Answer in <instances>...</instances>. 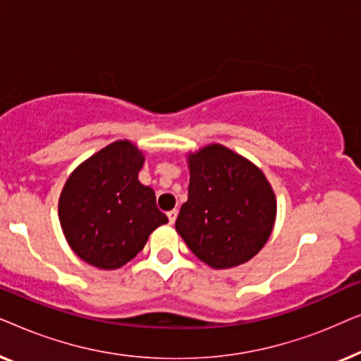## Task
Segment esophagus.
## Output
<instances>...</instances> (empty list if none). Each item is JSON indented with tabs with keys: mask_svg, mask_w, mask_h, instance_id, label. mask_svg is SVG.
<instances>
[{
	"mask_svg": "<svg viewBox=\"0 0 361 361\" xmlns=\"http://www.w3.org/2000/svg\"><path fill=\"white\" fill-rule=\"evenodd\" d=\"M167 219H169V224L172 225L176 221V219H177V210H171V212H167Z\"/></svg>",
	"mask_w": 361,
	"mask_h": 361,
	"instance_id": "34e87169",
	"label": "esophagus"
}]
</instances>
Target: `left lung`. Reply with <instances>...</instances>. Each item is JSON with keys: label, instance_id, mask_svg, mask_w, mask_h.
Wrapping results in <instances>:
<instances>
[{"label": "left lung", "instance_id": "obj_1", "mask_svg": "<svg viewBox=\"0 0 361 361\" xmlns=\"http://www.w3.org/2000/svg\"><path fill=\"white\" fill-rule=\"evenodd\" d=\"M187 164L189 199L177 216V233L214 269L250 261L269 240L278 212L263 171L219 142L189 152Z\"/></svg>", "mask_w": 361, "mask_h": 361}]
</instances>
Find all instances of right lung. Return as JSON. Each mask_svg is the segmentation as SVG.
<instances>
[{
  "label": "right lung",
  "instance_id": "right-lung-1",
  "mask_svg": "<svg viewBox=\"0 0 361 361\" xmlns=\"http://www.w3.org/2000/svg\"><path fill=\"white\" fill-rule=\"evenodd\" d=\"M145 154L128 140L111 142L68 176L59 197V220L78 258L100 269H118L145 248L167 216L137 174Z\"/></svg>",
  "mask_w": 361,
  "mask_h": 361
}]
</instances>
